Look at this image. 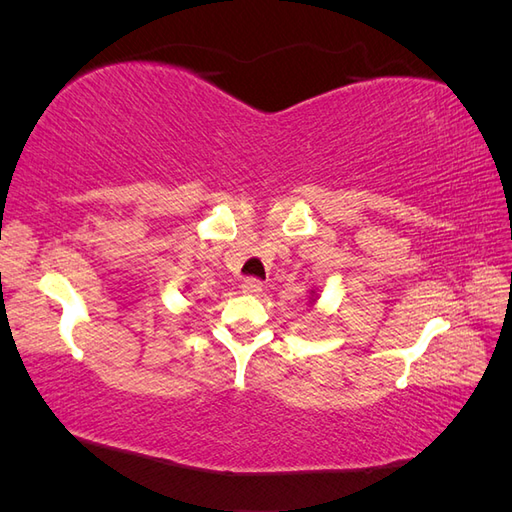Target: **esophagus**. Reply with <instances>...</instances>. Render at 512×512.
I'll return each instance as SVG.
<instances>
[{"mask_svg":"<svg viewBox=\"0 0 512 512\" xmlns=\"http://www.w3.org/2000/svg\"><path fill=\"white\" fill-rule=\"evenodd\" d=\"M241 290L245 294H258L262 290V282L256 280V277H245V280L241 282Z\"/></svg>","mask_w":512,"mask_h":512,"instance_id":"obj_1","label":"esophagus"}]
</instances>
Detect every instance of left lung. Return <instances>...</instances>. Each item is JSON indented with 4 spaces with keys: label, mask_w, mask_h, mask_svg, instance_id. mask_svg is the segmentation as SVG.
Masks as SVG:
<instances>
[{
    "label": "left lung",
    "mask_w": 512,
    "mask_h": 512,
    "mask_svg": "<svg viewBox=\"0 0 512 512\" xmlns=\"http://www.w3.org/2000/svg\"><path fill=\"white\" fill-rule=\"evenodd\" d=\"M316 301V294H314V290H312V303Z\"/></svg>",
    "instance_id": "8db88e82"
}]
</instances>
